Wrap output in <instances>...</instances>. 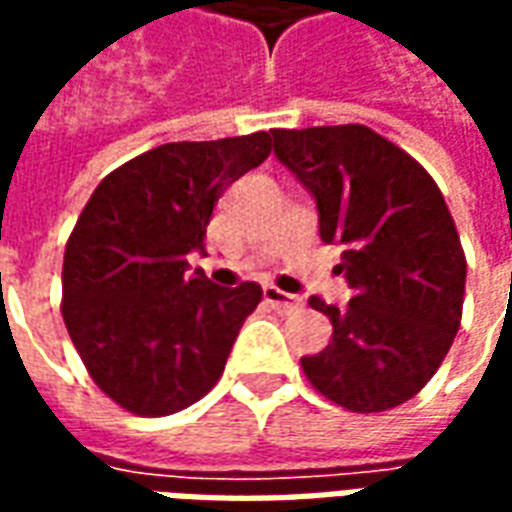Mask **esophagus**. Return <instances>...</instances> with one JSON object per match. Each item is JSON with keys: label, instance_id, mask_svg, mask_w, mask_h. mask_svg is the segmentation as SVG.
I'll list each match as a JSON object with an SVG mask.
<instances>
[{"label": "esophagus", "instance_id": "34e87169", "mask_svg": "<svg viewBox=\"0 0 512 512\" xmlns=\"http://www.w3.org/2000/svg\"><path fill=\"white\" fill-rule=\"evenodd\" d=\"M263 299H266V304H271L274 310L282 312V315L299 312L301 307H304V299H299V296H290V293H282V290L274 288V285H266V288H263Z\"/></svg>", "mask_w": 512, "mask_h": 512}]
</instances>
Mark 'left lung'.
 Segmentation results:
<instances>
[{"label":"left lung","mask_w":512,"mask_h":512,"mask_svg":"<svg viewBox=\"0 0 512 512\" xmlns=\"http://www.w3.org/2000/svg\"><path fill=\"white\" fill-rule=\"evenodd\" d=\"M274 153L310 189L321 238L345 246L354 299L337 310L332 343L304 356L310 384L337 406L376 414L406 403L439 370L458 334L466 255L428 169L373 128H274Z\"/></svg>","instance_id":"8db88e82"}]
</instances>
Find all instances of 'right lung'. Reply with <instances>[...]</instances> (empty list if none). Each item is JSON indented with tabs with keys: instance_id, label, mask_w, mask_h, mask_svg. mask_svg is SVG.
Instances as JSON below:
<instances>
[{
	"instance_id": "1",
	"label": "right lung",
	"mask_w": 512,
	"mask_h": 512,
	"mask_svg": "<svg viewBox=\"0 0 512 512\" xmlns=\"http://www.w3.org/2000/svg\"><path fill=\"white\" fill-rule=\"evenodd\" d=\"M268 153V131L158 145L109 172L84 205L65 246L62 318L120 408L175 414L222 378L263 288L213 285L191 274L189 252H205L213 205Z\"/></svg>"
}]
</instances>
